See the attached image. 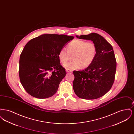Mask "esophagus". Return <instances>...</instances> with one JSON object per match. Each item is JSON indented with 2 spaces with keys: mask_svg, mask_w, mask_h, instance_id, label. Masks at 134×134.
<instances>
[{
  "mask_svg": "<svg viewBox=\"0 0 134 134\" xmlns=\"http://www.w3.org/2000/svg\"><path fill=\"white\" fill-rule=\"evenodd\" d=\"M66 71L67 73H71V72H72V70L69 69H66Z\"/></svg>",
  "mask_w": 134,
  "mask_h": 134,
  "instance_id": "esophagus-1",
  "label": "esophagus"
}]
</instances>
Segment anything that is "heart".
I'll return each mask as SVG.
<instances>
[{
  "label": "heart",
  "mask_w": 134,
  "mask_h": 134,
  "mask_svg": "<svg viewBox=\"0 0 134 134\" xmlns=\"http://www.w3.org/2000/svg\"><path fill=\"white\" fill-rule=\"evenodd\" d=\"M67 50L61 49L58 54L59 61L65 64L72 56L73 61L64 65L66 69L86 68L93 63L97 54V47L92 42L75 39L67 45Z\"/></svg>",
  "instance_id": "b5f03b06"
}]
</instances>
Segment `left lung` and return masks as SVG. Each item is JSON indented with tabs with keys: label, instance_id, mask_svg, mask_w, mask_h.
<instances>
[{
	"label": "left lung",
	"instance_id": "left-lung-1",
	"mask_svg": "<svg viewBox=\"0 0 134 134\" xmlns=\"http://www.w3.org/2000/svg\"><path fill=\"white\" fill-rule=\"evenodd\" d=\"M76 37L92 41L97 47V54L93 63L85 70L73 71L74 91L79 98L97 99L105 94L114 82L116 68L114 51L112 46L98 34Z\"/></svg>",
	"mask_w": 134,
	"mask_h": 134
}]
</instances>
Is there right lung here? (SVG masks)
I'll return each mask as SVG.
<instances>
[{
	"label": "right lung",
	"mask_w": 134,
	"mask_h": 134,
	"mask_svg": "<svg viewBox=\"0 0 134 134\" xmlns=\"http://www.w3.org/2000/svg\"><path fill=\"white\" fill-rule=\"evenodd\" d=\"M73 36L44 34L30 40L19 58V76L26 91L36 98L54 96L65 76L58 58L60 50Z\"/></svg>",
	"instance_id": "obj_1"
}]
</instances>
